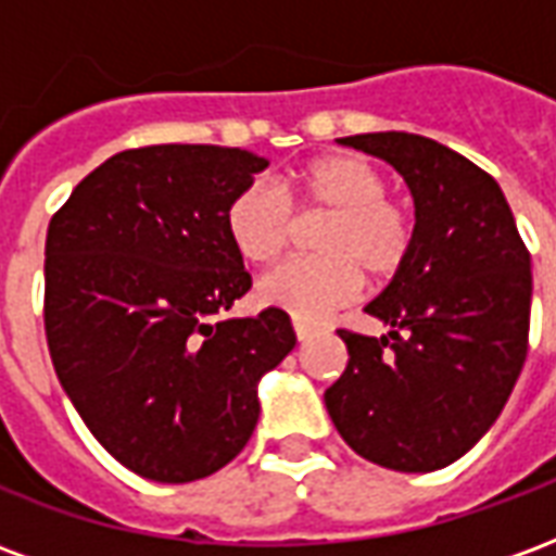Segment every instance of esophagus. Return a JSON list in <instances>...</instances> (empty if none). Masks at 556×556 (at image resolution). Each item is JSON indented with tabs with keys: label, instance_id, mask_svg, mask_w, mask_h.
<instances>
[{
	"label": "esophagus",
	"instance_id": "obj_1",
	"mask_svg": "<svg viewBox=\"0 0 556 556\" xmlns=\"http://www.w3.org/2000/svg\"><path fill=\"white\" fill-rule=\"evenodd\" d=\"M294 333H298V342H309L318 333V327L306 325V321H294Z\"/></svg>",
	"mask_w": 556,
	"mask_h": 556
}]
</instances>
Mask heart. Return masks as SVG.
I'll use <instances>...</instances> for the list:
<instances>
[{"label":"heart","instance_id":"1","mask_svg":"<svg viewBox=\"0 0 556 556\" xmlns=\"http://www.w3.org/2000/svg\"><path fill=\"white\" fill-rule=\"evenodd\" d=\"M387 190L384 172L361 154L313 160L282 190L267 181L243 187L226 207V231L255 265L279 258L294 238L291 202L306 214H325L313 238L318 255L270 270L258 282V301L313 325L357 298L363 274L375 282L396 277L414 253L417 226Z\"/></svg>","mask_w":556,"mask_h":556}]
</instances>
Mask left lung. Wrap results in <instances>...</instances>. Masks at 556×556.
<instances>
[{"label": "left lung", "instance_id": "1", "mask_svg": "<svg viewBox=\"0 0 556 556\" xmlns=\"http://www.w3.org/2000/svg\"><path fill=\"white\" fill-rule=\"evenodd\" d=\"M339 142L405 178L417 241L408 265L366 306L390 333L339 330L349 366L327 387V414L372 465L441 470L491 429L521 375L530 253L497 181L453 148L399 130Z\"/></svg>", "mask_w": 556, "mask_h": 556}]
</instances>
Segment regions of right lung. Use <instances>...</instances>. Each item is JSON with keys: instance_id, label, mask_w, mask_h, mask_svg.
I'll use <instances>...</instances> for the list:
<instances>
[{"instance_id": "right-lung-1", "label": "right lung", "mask_w": 556, "mask_h": 556, "mask_svg": "<svg viewBox=\"0 0 556 556\" xmlns=\"http://www.w3.org/2000/svg\"><path fill=\"white\" fill-rule=\"evenodd\" d=\"M267 166L241 148L118 151L47 229L43 330L67 399L115 462L154 482L211 477L258 422V378L291 318H223L253 279L226 207Z\"/></svg>"}]
</instances>
